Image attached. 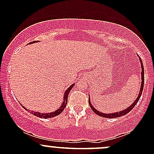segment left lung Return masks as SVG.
<instances>
[{
	"label": "left lung",
	"instance_id": "8db88e82",
	"mask_svg": "<svg viewBox=\"0 0 154 154\" xmlns=\"http://www.w3.org/2000/svg\"><path fill=\"white\" fill-rule=\"evenodd\" d=\"M139 60H140L141 65H142V83H141V88H140V91H139V95H138V97L136 98V100L134 101V103H133V104H132L131 106H129L128 108L124 110V111H121V112H119L111 113V114H105V113L100 112L97 111V110H96L92 106V105L91 104V102H90V97H88V103H89L90 107H91V109L93 110V112H94L95 114H97V116H101V117H103V118H107V119H113V118H117V117H120V116H125V115L127 114L129 112H130L133 108H134L135 105L137 103V102L139 101V98H140L141 95H142V91H143V88H144V66H143V63H142V59L139 58Z\"/></svg>",
	"mask_w": 154,
	"mask_h": 154
}]
</instances>
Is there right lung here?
<instances>
[{
    "label": "right lung",
    "instance_id": "obj_1",
    "mask_svg": "<svg viewBox=\"0 0 154 154\" xmlns=\"http://www.w3.org/2000/svg\"><path fill=\"white\" fill-rule=\"evenodd\" d=\"M32 42H30V43H32ZM74 85V84L71 85V86H70L69 88H68V89L66 91V92H65V94H64V100H63V104L61 105L60 108L58 109L57 111L54 112H51V113H40V112H32V114H33L35 116H37V117L43 118V119H49V118H53V117H55V116H58V115L60 114V113H61L65 109V108H66V104H67V101H68V94H69L70 91H71V89L72 88V87Z\"/></svg>",
    "mask_w": 154,
    "mask_h": 154
}]
</instances>
